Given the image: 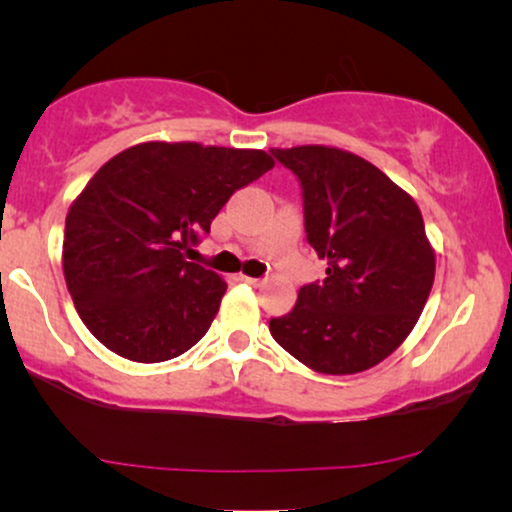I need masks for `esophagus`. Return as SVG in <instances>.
<instances>
[{
    "mask_svg": "<svg viewBox=\"0 0 512 512\" xmlns=\"http://www.w3.org/2000/svg\"><path fill=\"white\" fill-rule=\"evenodd\" d=\"M242 282H247L251 286H263L265 279L263 277H247V275H242Z\"/></svg>",
    "mask_w": 512,
    "mask_h": 512,
    "instance_id": "esophagus-1",
    "label": "esophagus"
}]
</instances>
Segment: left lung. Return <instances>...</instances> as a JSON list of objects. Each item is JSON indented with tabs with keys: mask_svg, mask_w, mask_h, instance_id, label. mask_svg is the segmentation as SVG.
<instances>
[{
	"mask_svg": "<svg viewBox=\"0 0 512 512\" xmlns=\"http://www.w3.org/2000/svg\"><path fill=\"white\" fill-rule=\"evenodd\" d=\"M303 188L307 242L328 263L293 310L270 319L291 356L324 375H352L387 359L429 298L436 254L415 200L368 160L331 146L272 149Z\"/></svg>",
	"mask_w": 512,
	"mask_h": 512,
	"instance_id": "left-lung-1",
	"label": "left lung"
}]
</instances>
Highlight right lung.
Instances as JSON below:
<instances>
[{"mask_svg":"<svg viewBox=\"0 0 512 512\" xmlns=\"http://www.w3.org/2000/svg\"><path fill=\"white\" fill-rule=\"evenodd\" d=\"M275 165L265 151L146 142L104 163L69 207L62 270L88 331L118 356L191 349L228 284L186 261L230 195Z\"/></svg>","mask_w":512,"mask_h":512,"instance_id":"1","label":"right lung"}]
</instances>
